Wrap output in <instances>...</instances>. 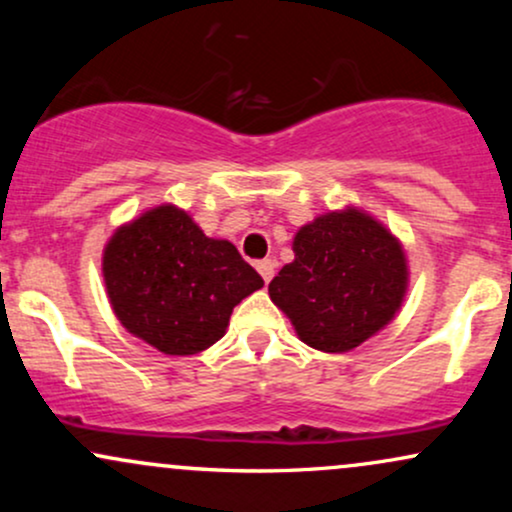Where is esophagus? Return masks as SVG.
I'll return each instance as SVG.
<instances>
[{"mask_svg":"<svg viewBox=\"0 0 512 512\" xmlns=\"http://www.w3.org/2000/svg\"><path fill=\"white\" fill-rule=\"evenodd\" d=\"M274 269H276V262L274 260H260V262H257V272H260V276L264 279V284H269V281H272Z\"/></svg>","mask_w":512,"mask_h":512,"instance_id":"1","label":"esophagus"}]
</instances>
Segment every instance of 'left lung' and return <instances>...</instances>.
Here are the masks:
<instances>
[{
  "mask_svg": "<svg viewBox=\"0 0 512 512\" xmlns=\"http://www.w3.org/2000/svg\"><path fill=\"white\" fill-rule=\"evenodd\" d=\"M293 262L269 284V298L301 342L344 354L380 332L402 308L409 284L402 243L363 209L327 211L293 238Z\"/></svg>",
  "mask_w": 512,
  "mask_h": 512,
  "instance_id": "left-lung-1",
  "label": "left lung"
}]
</instances>
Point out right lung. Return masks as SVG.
<instances>
[{
    "mask_svg": "<svg viewBox=\"0 0 512 512\" xmlns=\"http://www.w3.org/2000/svg\"><path fill=\"white\" fill-rule=\"evenodd\" d=\"M103 279L122 327L168 356L219 342L233 308L264 286L236 245L204 236L173 204L117 228L103 250Z\"/></svg>",
    "mask_w": 512,
    "mask_h": 512,
    "instance_id": "right-lung-1",
    "label": "right lung"
}]
</instances>
